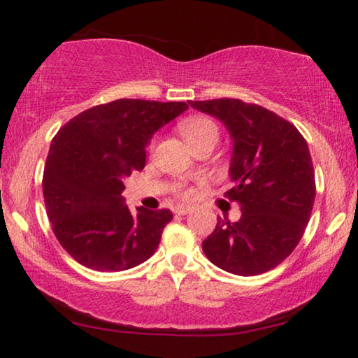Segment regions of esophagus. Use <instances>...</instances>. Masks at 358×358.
<instances>
[{"mask_svg": "<svg viewBox=\"0 0 358 358\" xmlns=\"http://www.w3.org/2000/svg\"><path fill=\"white\" fill-rule=\"evenodd\" d=\"M190 212V207H182V205H180V207H174V213L176 215H185V213H189Z\"/></svg>", "mask_w": 358, "mask_h": 358, "instance_id": "34e87169", "label": "esophagus"}]
</instances>
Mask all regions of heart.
Masks as SVG:
<instances>
[{
    "label": "heart",
    "instance_id": "b5f03b06",
    "mask_svg": "<svg viewBox=\"0 0 358 358\" xmlns=\"http://www.w3.org/2000/svg\"><path fill=\"white\" fill-rule=\"evenodd\" d=\"M179 130L194 150H197L203 145H215L220 136L218 125L215 124L212 119H208V117H202V115L190 117V119H185L184 122H180ZM176 195L182 200H190L194 199L195 189L185 187V185H179V187H176Z\"/></svg>",
    "mask_w": 358,
    "mask_h": 358
}]
</instances>
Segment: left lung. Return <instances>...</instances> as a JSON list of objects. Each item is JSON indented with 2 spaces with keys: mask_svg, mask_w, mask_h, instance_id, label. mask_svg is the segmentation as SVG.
Here are the masks:
<instances>
[{
  "mask_svg": "<svg viewBox=\"0 0 358 358\" xmlns=\"http://www.w3.org/2000/svg\"><path fill=\"white\" fill-rule=\"evenodd\" d=\"M227 125L234 148L233 187L241 218H220L202 249L215 266L234 275H259L293 252L310 222L316 197L315 168L306 140L290 122L241 99L189 101Z\"/></svg>",
  "mask_w": 358,
  "mask_h": 358,
  "instance_id": "obj_1",
  "label": "left lung"
}]
</instances>
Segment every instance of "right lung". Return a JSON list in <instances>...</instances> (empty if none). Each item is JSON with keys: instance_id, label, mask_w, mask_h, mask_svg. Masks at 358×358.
Segmentation results:
<instances>
[{"instance_id": "add662e5", "label": "right lung", "mask_w": 358, "mask_h": 358, "mask_svg": "<svg viewBox=\"0 0 358 358\" xmlns=\"http://www.w3.org/2000/svg\"><path fill=\"white\" fill-rule=\"evenodd\" d=\"M185 102L117 99L68 120L53 136L43 169L47 217L62 248L81 266L120 272L153 256L171 210L136 208L122 179L141 171L146 145Z\"/></svg>"}]
</instances>
